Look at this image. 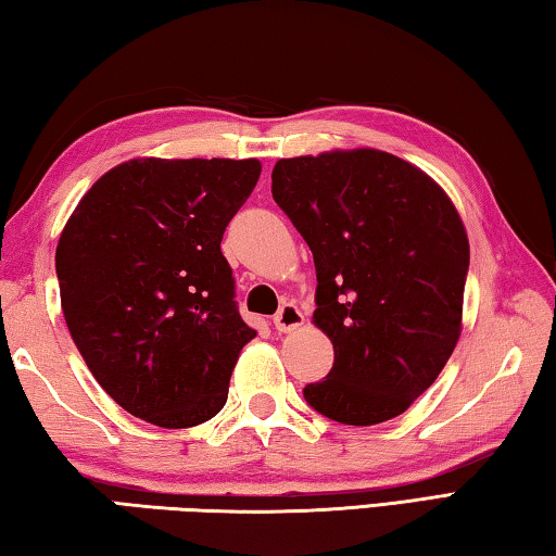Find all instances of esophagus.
<instances>
[{"label":"esophagus","instance_id":"obj_1","mask_svg":"<svg viewBox=\"0 0 556 556\" xmlns=\"http://www.w3.org/2000/svg\"><path fill=\"white\" fill-rule=\"evenodd\" d=\"M301 324H304V314L299 312V306L294 304V301H287V304L281 306L275 316V328L279 333L296 331Z\"/></svg>","mask_w":556,"mask_h":556}]
</instances>
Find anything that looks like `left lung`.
<instances>
[{"instance_id":"1","label":"left lung","mask_w":556,"mask_h":556,"mask_svg":"<svg viewBox=\"0 0 556 556\" xmlns=\"http://www.w3.org/2000/svg\"><path fill=\"white\" fill-rule=\"evenodd\" d=\"M271 199L316 265L314 324L336 361L304 400L370 427L397 417L444 370L460 333L468 238L448 195L378 149L279 159Z\"/></svg>"}]
</instances>
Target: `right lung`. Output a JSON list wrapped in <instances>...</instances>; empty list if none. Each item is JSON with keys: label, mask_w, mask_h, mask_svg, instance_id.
<instances>
[{"label": "right lung", "mask_w": 556, "mask_h": 556, "mask_svg": "<svg viewBox=\"0 0 556 556\" xmlns=\"http://www.w3.org/2000/svg\"><path fill=\"white\" fill-rule=\"evenodd\" d=\"M257 159H131L83 195L55 248L65 324L100 388L164 429L228 400L242 321L223 232L255 188Z\"/></svg>", "instance_id": "add662e5"}]
</instances>
